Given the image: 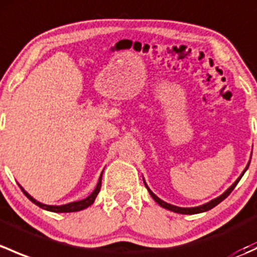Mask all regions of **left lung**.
I'll list each match as a JSON object with an SVG mask.
<instances>
[{"instance_id":"obj_1","label":"left lung","mask_w":257,"mask_h":257,"mask_svg":"<svg viewBox=\"0 0 257 257\" xmlns=\"http://www.w3.org/2000/svg\"><path fill=\"white\" fill-rule=\"evenodd\" d=\"M250 160H251V159H250ZM248 165H250V162L247 163V165H246V168H245V169H243V172L241 173V175H240V177L236 179V181H235V183L232 184V185L230 186V188L227 189V190L225 191V193H222L221 195H220V196H217V198L212 199V200H211V201H209V203H206V204H203V205H199V206H194V208H180V206H175V205H172V204H168V203H165V201H163L162 199H159V198H158V196L155 195V194L153 193V191L150 190L149 188H148V185H147V183H145V181H144V184H145V188L148 189V191H149V194H150V195H152V198L154 199V200L157 201V203L159 204V205L162 206V208H164V209H167V210H170V211H173V212H178V214H184V215L200 214V212L208 211V210L212 209V208H215V206H216L217 204H220V203H221V201L224 200V199H226L227 196L230 195V193H231V191L234 190V188H235V186L237 185V183H239V181H240V179L242 178V175L245 174V172H246V170H247ZM143 180H144V178H143Z\"/></svg>"}]
</instances>
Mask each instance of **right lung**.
<instances>
[{"mask_svg": "<svg viewBox=\"0 0 257 257\" xmlns=\"http://www.w3.org/2000/svg\"><path fill=\"white\" fill-rule=\"evenodd\" d=\"M102 175H103V172H102V174H100L99 180H98L97 186H95V189L93 190V193L90 194L89 196H87V198L83 199V200L73 201V203L64 204V205H46V204L40 203V201L36 200L35 198H32V196H31L30 194H28L27 191H26L25 189H23L21 185H20V188H21V190L23 191V194H25V195L27 196V198L30 199V200L32 201L33 204H36V205L40 206V208L47 210V211H52V212H74V211H80V210L88 208V206H90L93 203H94L95 198H97L98 193H99V190H100V185H102Z\"/></svg>", "mask_w": 257, "mask_h": 257, "instance_id": "obj_1", "label": "right lung"}]
</instances>
